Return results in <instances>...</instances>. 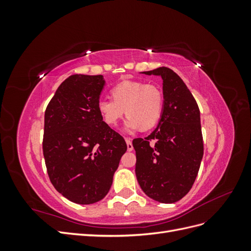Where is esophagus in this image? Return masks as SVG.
Listing matches in <instances>:
<instances>
[{
    "instance_id": "esophagus-1",
    "label": "esophagus",
    "mask_w": 251,
    "mask_h": 251,
    "mask_svg": "<svg viewBox=\"0 0 251 251\" xmlns=\"http://www.w3.org/2000/svg\"><path fill=\"white\" fill-rule=\"evenodd\" d=\"M126 146H127V151H133V144H132V140L130 138H126Z\"/></svg>"
}]
</instances>
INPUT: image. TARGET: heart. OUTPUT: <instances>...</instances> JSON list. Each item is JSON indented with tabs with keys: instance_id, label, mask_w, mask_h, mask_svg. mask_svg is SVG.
<instances>
[{
	"instance_id": "1",
	"label": "heart",
	"mask_w": 251,
	"mask_h": 251,
	"mask_svg": "<svg viewBox=\"0 0 251 251\" xmlns=\"http://www.w3.org/2000/svg\"><path fill=\"white\" fill-rule=\"evenodd\" d=\"M113 100L102 98L97 103L105 124L115 126L126 114V128L135 131L141 127L147 131L154 127L160 120L164 97L160 88L139 80H125L111 91Z\"/></svg>"
}]
</instances>
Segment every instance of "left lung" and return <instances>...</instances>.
Returning <instances> with one entry per match:
<instances>
[{
  "label": "left lung",
  "instance_id": "8db88e82",
  "mask_svg": "<svg viewBox=\"0 0 251 251\" xmlns=\"http://www.w3.org/2000/svg\"><path fill=\"white\" fill-rule=\"evenodd\" d=\"M163 80V112L155 130L136 138L135 173L142 191L160 203H175L191 191L203 157L200 110L185 83L170 68L142 72ZM155 143L150 146L151 141Z\"/></svg>",
  "mask_w": 251,
  "mask_h": 251
}]
</instances>
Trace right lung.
<instances>
[{
    "instance_id": "1",
    "label": "right lung",
    "mask_w": 251,
    "mask_h": 251,
    "mask_svg": "<svg viewBox=\"0 0 251 251\" xmlns=\"http://www.w3.org/2000/svg\"><path fill=\"white\" fill-rule=\"evenodd\" d=\"M104 83L102 75H71L45 112L43 153L49 179L59 194L77 204L104 198L126 151L123 136L97 110Z\"/></svg>"
}]
</instances>
